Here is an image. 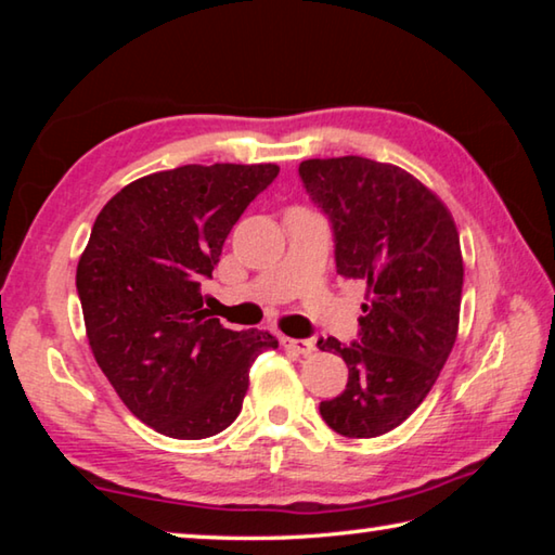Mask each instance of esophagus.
Returning <instances> with one entry per match:
<instances>
[{"label": "esophagus", "mask_w": 555, "mask_h": 555, "mask_svg": "<svg viewBox=\"0 0 555 555\" xmlns=\"http://www.w3.org/2000/svg\"><path fill=\"white\" fill-rule=\"evenodd\" d=\"M281 345H284L286 350L296 352V354H313L315 352L313 340H296V337H281Z\"/></svg>", "instance_id": "34e87169"}]
</instances>
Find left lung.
<instances>
[{
    "label": "left lung",
    "mask_w": 555,
    "mask_h": 555,
    "mask_svg": "<svg viewBox=\"0 0 555 555\" xmlns=\"http://www.w3.org/2000/svg\"><path fill=\"white\" fill-rule=\"evenodd\" d=\"M298 173L333 222L337 274L367 284L360 340H318L350 372L340 397L321 401V416L345 438H377L421 406L455 345L465 274L455 220L393 164L308 158Z\"/></svg>",
    "instance_id": "left-lung-1"
}]
</instances>
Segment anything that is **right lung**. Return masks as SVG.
I'll use <instances>...</instances> for the list:
<instances>
[{"mask_svg": "<svg viewBox=\"0 0 555 555\" xmlns=\"http://www.w3.org/2000/svg\"><path fill=\"white\" fill-rule=\"evenodd\" d=\"M276 164H188L109 198L78 261L86 333L125 406L158 434L210 438L240 416L269 331H228L203 308L222 244Z\"/></svg>", "mask_w": 555, "mask_h": 555, "instance_id": "right-lung-1", "label": "right lung"}]
</instances>
